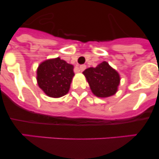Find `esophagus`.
<instances>
[{"instance_id": "1", "label": "esophagus", "mask_w": 159, "mask_h": 159, "mask_svg": "<svg viewBox=\"0 0 159 159\" xmlns=\"http://www.w3.org/2000/svg\"><path fill=\"white\" fill-rule=\"evenodd\" d=\"M86 67H87V66H86L85 65H81V66H80V72H83V71L85 70Z\"/></svg>"}]
</instances>
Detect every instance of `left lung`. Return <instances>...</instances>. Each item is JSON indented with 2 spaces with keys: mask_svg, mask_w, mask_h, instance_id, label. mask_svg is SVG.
<instances>
[{
  "mask_svg": "<svg viewBox=\"0 0 159 159\" xmlns=\"http://www.w3.org/2000/svg\"><path fill=\"white\" fill-rule=\"evenodd\" d=\"M83 73L95 96L108 98L117 92L120 76L106 61L101 62L96 68L87 69Z\"/></svg>",
  "mask_w": 159,
  "mask_h": 159,
  "instance_id": "1",
  "label": "left lung"
}]
</instances>
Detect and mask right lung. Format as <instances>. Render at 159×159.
<instances>
[{
    "instance_id": "1",
    "label": "right lung",
    "mask_w": 159,
    "mask_h": 159,
    "mask_svg": "<svg viewBox=\"0 0 159 159\" xmlns=\"http://www.w3.org/2000/svg\"><path fill=\"white\" fill-rule=\"evenodd\" d=\"M73 66L60 58L46 60L40 64L37 71V84L51 98H60L69 92L73 72Z\"/></svg>"
}]
</instances>
